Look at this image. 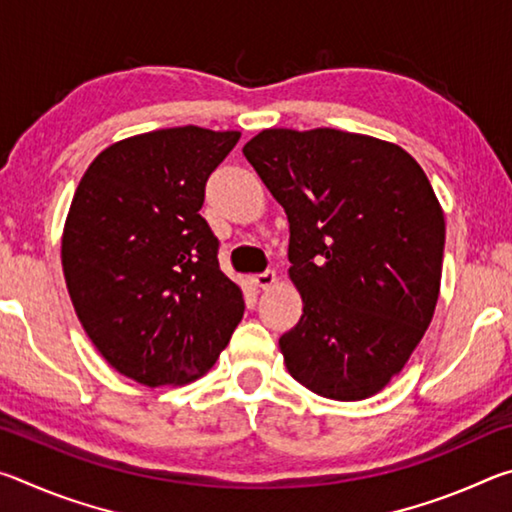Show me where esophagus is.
<instances>
[{
  "label": "esophagus",
  "instance_id": "obj_1",
  "mask_svg": "<svg viewBox=\"0 0 512 512\" xmlns=\"http://www.w3.org/2000/svg\"><path fill=\"white\" fill-rule=\"evenodd\" d=\"M275 282H277L275 271H266V273H259V275L250 277V284H253L255 289H271Z\"/></svg>",
  "mask_w": 512,
  "mask_h": 512
}]
</instances>
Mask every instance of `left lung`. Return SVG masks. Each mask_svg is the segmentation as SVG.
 I'll return each mask as SVG.
<instances>
[{
    "mask_svg": "<svg viewBox=\"0 0 512 512\" xmlns=\"http://www.w3.org/2000/svg\"><path fill=\"white\" fill-rule=\"evenodd\" d=\"M244 155L289 219L302 316L284 366L327 400L372 397L436 311L445 214L427 173L402 146L336 128H266Z\"/></svg>",
    "mask_w": 512,
    "mask_h": 512,
    "instance_id": "obj_1",
    "label": "left lung"
}]
</instances>
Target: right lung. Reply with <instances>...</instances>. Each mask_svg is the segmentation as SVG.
<instances>
[{"label": "right lung", "instance_id": "1", "mask_svg": "<svg viewBox=\"0 0 512 512\" xmlns=\"http://www.w3.org/2000/svg\"><path fill=\"white\" fill-rule=\"evenodd\" d=\"M239 137L201 126L126 137L76 187L60 241L69 298L101 357L137 384L203 377L244 316L198 214Z\"/></svg>", "mask_w": 512, "mask_h": 512}]
</instances>
